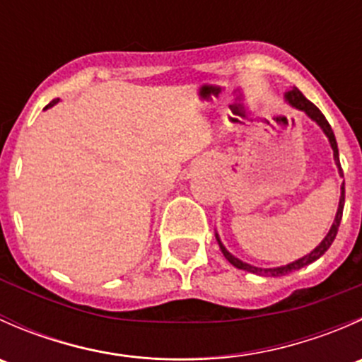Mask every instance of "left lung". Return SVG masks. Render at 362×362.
<instances>
[{"label": "left lung", "mask_w": 362, "mask_h": 362, "mask_svg": "<svg viewBox=\"0 0 362 362\" xmlns=\"http://www.w3.org/2000/svg\"><path fill=\"white\" fill-rule=\"evenodd\" d=\"M284 100L287 101V103L291 105V107L296 108V110H301L306 113V117H310V119L313 120V122L317 124V126L322 129V133L326 134L327 140H329V145L331 148H333V158H334V164H337L338 168V173L339 177H343V171H341V166H339V154H338V144H337V138H334V133L333 129H331L329 122L326 120V117L322 115V112L319 110V108L315 107L313 103H310L308 100H306L305 96L301 94V90L298 89V87H293L291 90H287L286 94H284ZM339 191H341V194H339V203H338V210H337V215H334V221L333 224H331L329 231H327V235L324 236L322 242L319 243V245L315 247L310 254L303 255V257L296 259V261L289 262V264H284V266H276V268H257V266H252L249 262H243L242 259L235 257V255L231 254L228 249L224 247V243L221 242V238H218V235L215 233V238H217L218 242V247H221L222 254H224V257L228 259L229 262H231L235 268L238 269H245V272H250V273H255V275H266V276H282V275H287V273L294 272V269H301L305 268V266L312 264L313 261H317V259L320 257V255L326 254V250L329 249L331 243L334 242V238H337V233H338V228H339V222H341V215H343V204H345V182H341V187H339Z\"/></svg>", "instance_id": "1"}]
</instances>
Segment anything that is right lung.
I'll use <instances>...</instances> for the list:
<instances>
[{
	"instance_id": "add662e5",
	"label": "right lung",
	"mask_w": 362,
	"mask_h": 362,
	"mask_svg": "<svg viewBox=\"0 0 362 362\" xmlns=\"http://www.w3.org/2000/svg\"><path fill=\"white\" fill-rule=\"evenodd\" d=\"M57 103H59V98H57V100H54V101H50V103H49V105H47V107H45V110H47V108L54 107V105H57Z\"/></svg>"
}]
</instances>
